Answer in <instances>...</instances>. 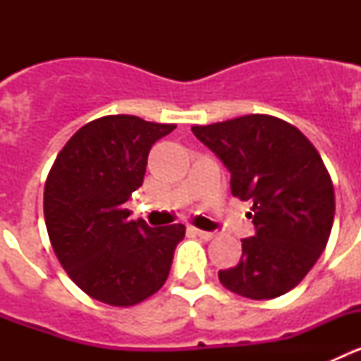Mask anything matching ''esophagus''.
<instances>
[{
    "label": "esophagus",
    "mask_w": 361,
    "mask_h": 361,
    "mask_svg": "<svg viewBox=\"0 0 361 361\" xmlns=\"http://www.w3.org/2000/svg\"><path fill=\"white\" fill-rule=\"evenodd\" d=\"M193 233H195L197 237L204 238V240H212V238H215V233H212V231H202V229L193 228Z\"/></svg>",
    "instance_id": "obj_1"
}]
</instances>
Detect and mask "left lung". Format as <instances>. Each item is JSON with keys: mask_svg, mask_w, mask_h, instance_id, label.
<instances>
[{"mask_svg": "<svg viewBox=\"0 0 361 361\" xmlns=\"http://www.w3.org/2000/svg\"><path fill=\"white\" fill-rule=\"evenodd\" d=\"M231 173V193L251 200L255 237L240 262L219 271L226 289L269 300L296 288L317 264L334 220V188L320 153L293 124L264 114L191 126Z\"/></svg>", "mask_w": 361, "mask_h": 361, "instance_id": "left-lung-1", "label": "left lung"}]
</instances>
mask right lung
I'll use <instances>...</instances> for the list:
<instances>
[{
	"label": "right lung",
	"instance_id": "obj_1",
	"mask_svg": "<svg viewBox=\"0 0 361 361\" xmlns=\"http://www.w3.org/2000/svg\"><path fill=\"white\" fill-rule=\"evenodd\" d=\"M175 124L104 116L70 137L44 184V224L66 275L92 298L130 307L164 286L183 224L149 228L124 202L142 186L152 146Z\"/></svg>",
	"mask_w": 361,
	"mask_h": 361
}]
</instances>
